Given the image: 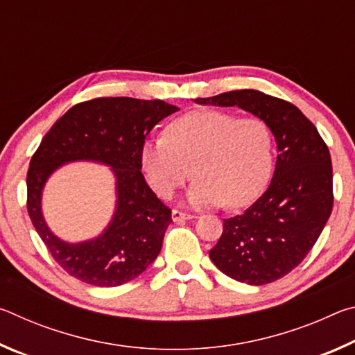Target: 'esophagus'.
Instances as JSON below:
<instances>
[{
	"instance_id": "1",
	"label": "esophagus",
	"mask_w": 355,
	"mask_h": 355,
	"mask_svg": "<svg viewBox=\"0 0 355 355\" xmlns=\"http://www.w3.org/2000/svg\"><path fill=\"white\" fill-rule=\"evenodd\" d=\"M194 218V216L189 214V213H184V211H180V209H173L172 211V219L175 222H182V220H189Z\"/></svg>"
}]
</instances>
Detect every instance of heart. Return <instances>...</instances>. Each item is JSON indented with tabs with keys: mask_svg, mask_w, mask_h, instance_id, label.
Listing matches in <instances>:
<instances>
[{
	"mask_svg": "<svg viewBox=\"0 0 355 355\" xmlns=\"http://www.w3.org/2000/svg\"><path fill=\"white\" fill-rule=\"evenodd\" d=\"M141 163L150 186L164 199L194 173L192 205L241 208L266 188L274 137L263 119L196 110L173 119L163 137L144 144Z\"/></svg>",
	"mask_w": 355,
	"mask_h": 355,
	"instance_id": "heart-1",
	"label": "heart"
}]
</instances>
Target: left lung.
Wrapping results in <instances>:
<instances>
[{
	"instance_id": "8db88e82",
	"label": "left lung",
	"mask_w": 355,
	"mask_h": 355,
	"mask_svg": "<svg viewBox=\"0 0 355 355\" xmlns=\"http://www.w3.org/2000/svg\"><path fill=\"white\" fill-rule=\"evenodd\" d=\"M194 101L252 112L269 125L279 148L271 184L244 213L224 219L209 258L228 277L249 285L285 277L307 257L332 213L327 144L297 106L254 89Z\"/></svg>"
}]
</instances>
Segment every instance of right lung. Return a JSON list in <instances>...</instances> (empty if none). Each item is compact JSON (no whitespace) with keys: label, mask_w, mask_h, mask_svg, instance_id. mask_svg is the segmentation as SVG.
<instances>
[{"label":"right lung","mask_w":355,"mask_h":355,"mask_svg":"<svg viewBox=\"0 0 355 355\" xmlns=\"http://www.w3.org/2000/svg\"><path fill=\"white\" fill-rule=\"evenodd\" d=\"M178 111L163 100L100 97L75 105L56 120L29 163L28 214L51 257L71 277L94 286H119L146 271L158 257L172 209L142 175L141 148L156 123ZM94 159L113 167L118 209L94 242L67 245L47 230L40 196L49 173L67 160Z\"/></svg>","instance_id":"obj_1"}]
</instances>
